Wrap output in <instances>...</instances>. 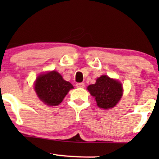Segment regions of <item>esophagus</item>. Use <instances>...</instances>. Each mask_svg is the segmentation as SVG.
<instances>
[{"mask_svg":"<svg viewBox=\"0 0 159 159\" xmlns=\"http://www.w3.org/2000/svg\"><path fill=\"white\" fill-rule=\"evenodd\" d=\"M76 87L79 88V89H83L84 88V83H77Z\"/></svg>","mask_w":159,"mask_h":159,"instance_id":"34e87169","label":"esophagus"}]
</instances>
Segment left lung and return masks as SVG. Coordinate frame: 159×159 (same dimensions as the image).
<instances>
[{"label":"left lung","instance_id":"obj_1","mask_svg":"<svg viewBox=\"0 0 159 159\" xmlns=\"http://www.w3.org/2000/svg\"><path fill=\"white\" fill-rule=\"evenodd\" d=\"M91 96L95 98L97 105L103 109H109L118 104L123 94L122 84L118 80L107 75L97 78L95 84L87 88Z\"/></svg>","mask_w":159,"mask_h":159}]
</instances>
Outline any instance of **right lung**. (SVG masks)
<instances>
[{
    "instance_id": "obj_1",
    "label": "right lung",
    "mask_w": 159,
    "mask_h": 159,
    "mask_svg": "<svg viewBox=\"0 0 159 159\" xmlns=\"http://www.w3.org/2000/svg\"><path fill=\"white\" fill-rule=\"evenodd\" d=\"M73 85L63 79L56 70L41 74L34 82L37 95L44 104L50 106L58 105Z\"/></svg>"
}]
</instances>
